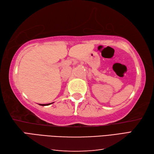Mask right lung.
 I'll return each mask as SVG.
<instances>
[{"label":"right lung","instance_id":"1","mask_svg":"<svg viewBox=\"0 0 154 154\" xmlns=\"http://www.w3.org/2000/svg\"><path fill=\"white\" fill-rule=\"evenodd\" d=\"M51 103H47V104H40V106H48V105L51 104Z\"/></svg>","mask_w":154,"mask_h":154}]
</instances>
